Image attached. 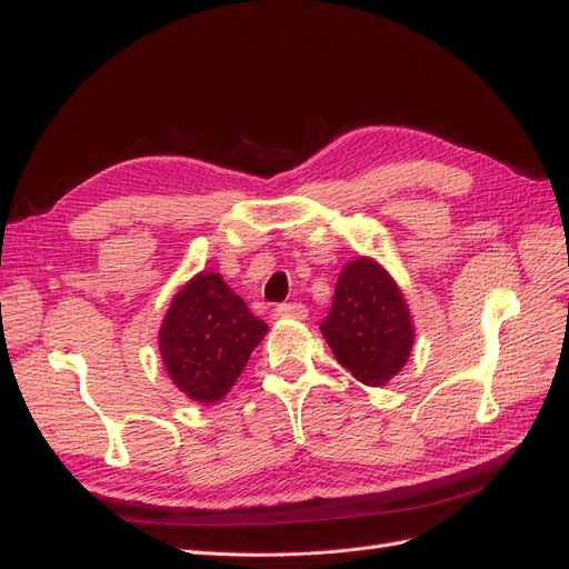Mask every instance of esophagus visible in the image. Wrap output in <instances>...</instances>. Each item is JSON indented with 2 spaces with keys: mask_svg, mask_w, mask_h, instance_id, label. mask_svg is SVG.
Listing matches in <instances>:
<instances>
[{
  "mask_svg": "<svg viewBox=\"0 0 569 569\" xmlns=\"http://www.w3.org/2000/svg\"><path fill=\"white\" fill-rule=\"evenodd\" d=\"M274 316L278 318H299L303 320L308 316V308L303 303H280L278 308H274Z\"/></svg>",
  "mask_w": 569,
  "mask_h": 569,
  "instance_id": "34e87169",
  "label": "esophagus"
}]
</instances>
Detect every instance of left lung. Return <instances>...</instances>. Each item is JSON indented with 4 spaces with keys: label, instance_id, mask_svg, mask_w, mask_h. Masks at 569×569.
Masks as SVG:
<instances>
[{
    "label": "left lung",
    "instance_id": "1",
    "mask_svg": "<svg viewBox=\"0 0 569 569\" xmlns=\"http://www.w3.org/2000/svg\"><path fill=\"white\" fill-rule=\"evenodd\" d=\"M320 332L358 382L385 387L408 363L416 327L401 287L370 256L341 268Z\"/></svg>",
    "mask_w": 569,
    "mask_h": 569
}]
</instances>
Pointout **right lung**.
Instances as JSON below:
<instances>
[{
    "mask_svg": "<svg viewBox=\"0 0 569 569\" xmlns=\"http://www.w3.org/2000/svg\"><path fill=\"white\" fill-rule=\"evenodd\" d=\"M268 332L218 272H197L170 301L159 349L173 385L197 403L213 406L247 368Z\"/></svg>",
    "mask_w": 569,
    "mask_h": 569,
    "instance_id": "1",
    "label": "right lung"
}]
</instances>
